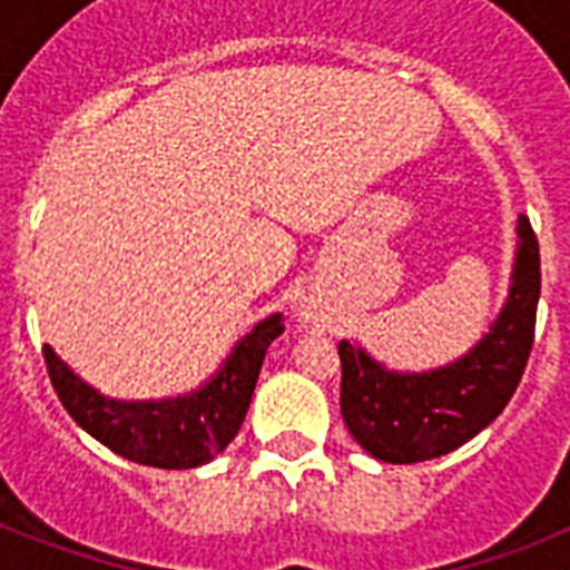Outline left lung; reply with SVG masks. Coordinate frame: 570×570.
<instances>
[{"instance_id": "8db88e82", "label": "left lung", "mask_w": 570, "mask_h": 570, "mask_svg": "<svg viewBox=\"0 0 570 570\" xmlns=\"http://www.w3.org/2000/svg\"><path fill=\"white\" fill-rule=\"evenodd\" d=\"M539 293V239L530 218L518 215L509 298L468 355L429 373H393L361 346L340 340V411L352 438L387 464L441 459L476 438L521 384L535 337Z\"/></svg>"}]
</instances>
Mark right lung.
<instances>
[{"mask_svg":"<svg viewBox=\"0 0 570 570\" xmlns=\"http://www.w3.org/2000/svg\"><path fill=\"white\" fill-rule=\"evenodd\" d=\"M284 334L281 313L257 322L250 334L233 346L224 366L204 387L186 396L127 402L102 396L82 381L52 346H43V361L61 405L85 432L124 459L163 470H189L213 461L236 438L257 387L259 366L272 340Z\"/></svg>","mask_w":570,"mask_h":570,"instance_id":"right-lung-1","label":"right lung"}]
</instances>
